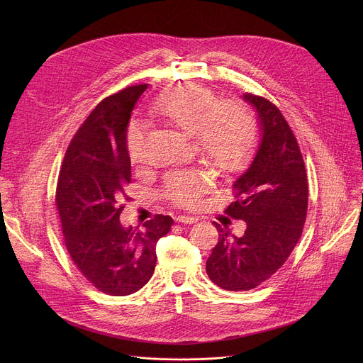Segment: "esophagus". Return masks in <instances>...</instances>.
<instances>
[{"instance_id": "obj_1", "label": "esophagus", "mask_w": 363, "mask_h": 363, "mask_svg": "<svg viewBox=\"0 0 363 363\" xmlns=\"http://www.w3.org/2000/svg\"><path fill=\"white\" fill-rule=\"evenodd\" d=\"M175 220H177L178 223L192 224V223H196V221H198V217H194V216H178Z\"/></svg>"}]
</instances>
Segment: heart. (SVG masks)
I'll list each match as a JSON object with an SVG mask.
<instances>
[{
	"mask_svg": "<svg viewBox=\"0 0 363 363\" xmlns=\"http://www.w3.org/2000/svg\"><path fill=\"white\" fill-rule=\"evenodd\" d=\"M150 113L192 136L203 161L221 174L237 172L250 157L255 139V119L244 103L218 101L210 89L182 84L155 99ZM143 138L142 125L132 122L126 135L132 164L142 162ZM206 186L208 175L202 171L175 172L165 181L167 196L182 206H192Z\"/></svg>",
	"mask_w": 363,
	"mask_h": 363,
	"instance_id": "heart-1",
	"label": "heart"
}]
</instances>
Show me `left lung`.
I'll return each mask as SVG.
<instances>
[{"label":"left lung","mask_w":363,"mask_h":363,"mask_svg":"<svg viewBox=\"0 0 363 363\" xmlns=\"http://www.w3.org/2000/svg\"><path fill=\"white\" fill-rule=\"evenodd\" d=\"M241 99L255 112L258 143L248 168L234 181L235 201L227 214L242 220L241 237L214 223L220 233L206 260L218 287L245 291L273 276L297 244L307 213V178L297 140L280 111L250 93Z\"/></svg>","instance_id":"8db88e82"}]
</instances>
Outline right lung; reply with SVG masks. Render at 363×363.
I'll list each match as a JSON object with an SVG mask.
<instances>
[{
  "mask_svg": "<svg viewBox=\"0 0 363 363\" xmlns=\"http://www.w3.org/2000/svg\"><path fill=\"white\" fill-rule=\"evenodd\" d=\"M146 89L132 86L99 103L70 142L57 182L66 248L82 274L111 296L132 294L150 280L157 242L174 223L157 216L133 230L119 220L130 182L128 125Z\"/></svg>",
  "mask_w": 363,
  "mask_h": 363,
  "instance_id": "obj_1",
  "label": "right lung"
}]
</instances>
